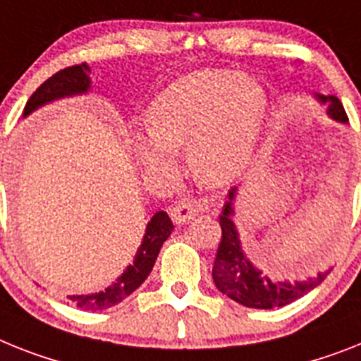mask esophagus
<instances>
[{
    "label": "esophagus",
    "instance_id": "obj_1",
    "mask_svg": "<svg viewBox=\"0 0 361 361\" xmlns=\"http://www.w3.org/2000/svg\"><path fill=\"white\" fill-rule=\"evenodd\" d=\"M202 210H204V202L195 201V199H184V201L175 202L171 210H169V216H171L173 223L183 225V223L193 219Z\"/></svg>",
    "mask_w": 361,
    "mask_h": 361
}]
</instances>
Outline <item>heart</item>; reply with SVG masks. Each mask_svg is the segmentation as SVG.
I'll return each mask as SVG.
<instances>
[{
    "label": "heart",
    "instance_id": "b5f03b06",
    "mask_svg": "<svg viewBox=\"0 0 361 361\" xmlns=\"http://www.w3.org/2000/svg\"><path fill=\"white\" fill-rule=\"evenodd\" d=\"M266 92L251 77L201 70L164 88L147 110V134H136L134 154L153 177L173 173L177 149L199 183L223 186L247 168L266 118Z\"/></svg>",
    "mask_w": 361,
    "mask_h": 361
}]
</instances>
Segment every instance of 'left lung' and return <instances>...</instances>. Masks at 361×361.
Returning a JSON list of instances; mask_svg holds the SVG:
<instances>
[{"mask_svg": "<svg viewBox=\"0 0 361 361\" xmlns=\"http://www.w3.org/2000/svg\"><path fill=\"white\" fill-rule=\"evenodd\" d=\"M317 99L329 105V116L332 120L347 123V112L336 95H317ZM234 195H236V188H232L228 192V201L225 202L223 214L219 216L221 241L217 247V255L212 267V279L217 290L231 297L232 300L247 306V308L271 310L281 308V306L300 299L302 295L314 290L315 286H319L326 279L330 269L308 276L305 281L295 282L271 281L266 273L256 269L241 249L238 231L234 227V221H232Z\"/></svg>", "mask_w": 361, "mask_h": 361, "instance_id": "left-lung-1", "label": "left lung"}]
</instances>
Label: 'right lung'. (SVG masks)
Returning a JSON list of instances; mask_svg holds the SVG:
<instances>
[{"label": "right lung", "instance_id": "obj_1", "mask_svg": "<svg viewBox=\"0 0 361 361\" xmlns=\"http://www.w3.org/2000/svg\"><path fill=\"white\" fill-rule=\"evenodd\" d=\"M88 88H90V68L86 62L56 71L55 75L44 80L37 88V92L29 97L25 109H23V118L40 109L42 105H46V103L68 97V95L85 94V92H88ZM171 231H173V223H171L169 216L159 210L147 223L144 241L134 256L133 264L123 271V275L118 276L114 284L99 291V293L70 295L71 305H75L77 308L90 310V312L120 305L121 300L127 299L133 291H136L140 286L144 284V281L153 269L154 262H157L160 247H162L164 241L168 240Z\"/></svg>", "mask_w": 361, "mask_h": 361}]
</instances>
